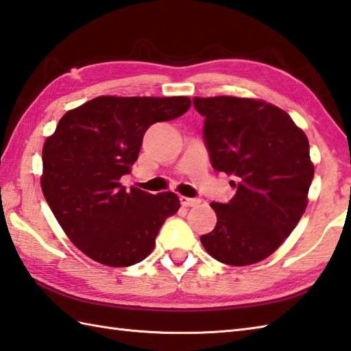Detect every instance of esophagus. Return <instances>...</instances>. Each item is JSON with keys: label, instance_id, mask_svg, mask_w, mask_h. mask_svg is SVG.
Instances as JSON below:
<instances>
[{"label": "esophagus", "instance_id": "obj_1", "mask_svg": "<svg viewBox=\"0 0 351 351\" xmlns=\"http://www.w3.org/2000/svg\"><path fill=\"white\" fill-rule=\"evenodd\" d=\"M180 203L184 207H192V206H197L199 204V199L198 198H188V197H180Z\"/></svg>", "mask_w": 351, "mask_h": 351}]
</instances>
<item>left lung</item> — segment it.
Here are the masks:
<instances>
[{
    "label": "left lung",
    "mask_w": 351,
    "mask_h": 351,
    "mask_svg": "<svg viewBox=\"0 0 351 351\" xmlns=\"http://www.w3.org/2000/svg\"><path fill=\"white\" fill-rule=\"evenodd\" d=\"M215 171L233 176L230 202L210 203L217 226L203 234L206 252L244 267L273 254L306 210L313 165L309 141L285 110L259 99L194 98Z\"/></svg>",
    "instance_id": "1"
}]
</instances>
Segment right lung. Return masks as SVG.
Segmentation results:
<instances>
[{"label":"right lung","mask_w":351,"mask_h":351,"mask_svg":"<svg viewBox=\"0 0 351 351\" xmlns=\"http://www.w3.org/2000/svg\"><path fill=\"white\" fill-rule=\"evenodd\" d=\"M188 97H98L66 112L42 149V192L71 242L107 267H130L153 252L174 192L125 189L149 125L188 112Z\"/></svg>","instance_id":"obj_1"}]
</instances>
